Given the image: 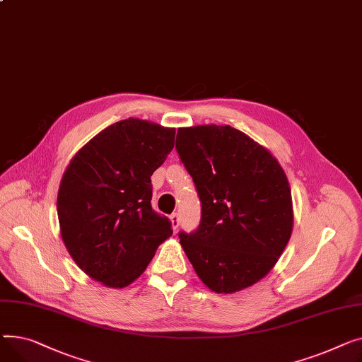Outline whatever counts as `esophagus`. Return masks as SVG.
Here are the masks:
<instances>
[{
  "label": "esophagus",
  "mask_w": 362,
  "mask_h": 362,
  "mask_svg": "<svg viewBox=\"0 0 362 362\" xmlns=\"http://www.w3.org/2000/svg\"><path fill=\"white\" fill-rule=\"evenodd\" d=\"M169 219H171V226H173V229L174 230H177V228L180 226V215L178 214H173L171 215V218H169Z\"/></svg>",
  "instance_id": "esophagus-1"
}]
</instances>
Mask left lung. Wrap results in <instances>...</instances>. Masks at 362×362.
Returning <instances> with one entry per match:
<instances>
[{"label":"left lung","instance_id":"left-lung-1","mask_svg":"<svg viewBox=\"0 0 362 362\" xmlns=\"http://www.w3.org/2000/svg\"><path fill=\"white\" fill-rule=\"evenodd\" d=\"M175 147L202 202L199 229L180 233L200 281L218 293L257 284L278 263L292 233L284 168L230 125L182 127Z\"/></svg>","mask_w":362,"mask_h":362}]
</instances>
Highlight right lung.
<instances>
[{"label":"right lung","instance_id":"1","mask_svg":"<svg viewBox=\"0 0 362 362\" xmlns=\"http://www.w3.org/2000/svg\"><path fill=\"white\" fill-rule=\"evenodd\" d=\"M175 129L129 118L106 127L70 160L57 211L74 263L108 288L133 284L173 235L152 210L151 177L174 148Z\"/></svg>","mask_w":362,"mask_h":362}]
</instances>
